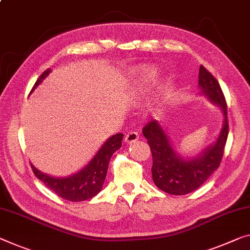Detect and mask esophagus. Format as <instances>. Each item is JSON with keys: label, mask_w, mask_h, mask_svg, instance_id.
<instances>
[{"label": "esophagus", "mask_w": 250, "mask_h": 250, "mask_svg": "<svg viewBox=\"0 0 250 250\" xmlns=\"http://www.w3.org/2000/svg\"><path fill=\"white\" fill-rule=\"evenodd\" d=\"M138 140V134L136 132H129L125 135V143L132 144Z\"/></svg>", "instance_id": "esophagus-1"}]
</instances>
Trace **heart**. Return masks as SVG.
Returning a JSON list of instances; mask_svg holds the SVG:
<instances>
[{
	"label": "heart",
	"instance_id": "b5f03b06",
	"mask_svg": "<svg viewBox=\"0 0 250 250\" xmlns=\"http://www.w3.org/2000/svg\"><path fill=\"white\" fill-rule=\"evenodd\" d=\"M155 70L153 68H143L134 72V80L137 88H145L154 80Z\"/></svg>",
	"mask_w": 250,
	"mask_h": 250
}]
</instances>
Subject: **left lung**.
Wrapping results in <instances>:
<instances>
[{"label":"left lung","instance_id":"1","mask_svg":"<svg viewBox=\"0 0 250 250\" xmlns=\"http://www.w3.org/2000/svg\"><path fill=\"white\" fill-rule=\"evenodd\" d=\"M199 85L203 94L221 107L225 115L224 127L213 146L200 156L186 161L174 152L159 123L151 121L143 127V135L152 152L153 181L159 189L170 194L183 195L197 190L219 167L224 156L229 133L225 95L218 80L203 66L199 70Z\"/></svg>","mask_w":250,"mask_h":250}]
</instances>
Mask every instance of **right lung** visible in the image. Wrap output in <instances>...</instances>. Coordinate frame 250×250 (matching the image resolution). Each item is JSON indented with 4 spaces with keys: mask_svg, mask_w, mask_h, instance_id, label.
<instances>
[{
    "mask_svg": "<svg viewBox=\"0 0 250 250\" xmlns=\"http://www.w3.org/2000/svg\"><path fill=\"white\" fill-rule=\"evenodd\" d=\"M50 72L49 69L43 71L38 80L34 83L32 90L47 77ZM123 134H116L106 141L97 154L95 155L90 163L83 167L82 171L78 172L68 178H53L44 173H41L36 167L31 165L34 175L44 183L50 190H52L57 195L64 200L79 202L85 201L88 199L95 197L102 190L103 184L105 182L107 170L110 157L122 146Z\"/></svg>",
    "mask_w": 250,
    "mask_h": 250,
    "instance_id": "1",
    "label": "right lung"
}]
</instances>
